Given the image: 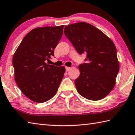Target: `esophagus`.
I'll return each instance as SVG.
<instances>
[{
	"label": "esophagus",
	"mask_w": 135,
	"mask_h": 135,
	"mask_svg": "<svg viewBox=\"0 0 135 135\" xmlns=\"http://www.w3.org/2000/svg\"><path fill=\"white\" fill-rule=\"evenodd\" d=\"M70 69H71L70 67H65V70H66V71H70Z\"/></svg>",
	"instance_id": "1"
}]
</instances>
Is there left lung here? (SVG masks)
Wrapping results in <instances>:
<instances>
[{
	"instance_id": "1",
	"label": "left lung",
	"mask_w": 135,
	"mask_h": 135,
	"mask_svg": "<svg viewBox=\"0 0 135 135\" xmlns=\"http://www.w3.org/2000/svg\"><path fill=\"white\" fill-rule=\"evenodd\" d=\"M64 34L79 54H86L87 62L78 66L80 74L75 80L79 94L92 101L104 98L114 88L119 70L113 42L85 22L66 26Z\"/></svg>"
}]
</instances>
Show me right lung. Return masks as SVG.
Returning <instances> with one entry per match:
<instances>
[{
	"label": "right lung",
	"mask_w": 135,
	"mask_h": 135,
	"mask_svg": "<svg viewBox=\"0 0 135 135\" xmlns=\"http://www.w3.org/2000/svg\"><path fill=\"white\" fill-rule=\"evenodd\" d=\"M64 25L37 27L24 37L13 57L15 80L25 95L31 101L43 103L57 93L65 71L46 62L62 36Z\"/></svg>",
	"instance_id": "right-lung-1"
}]
</instances>
